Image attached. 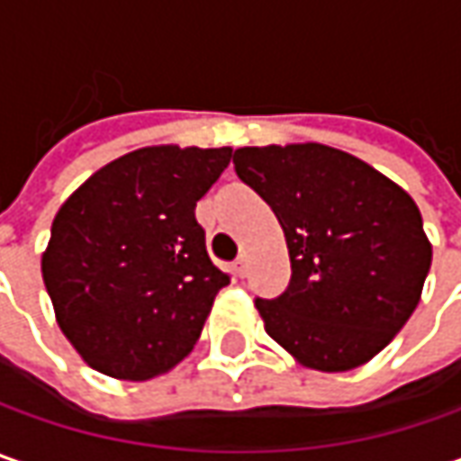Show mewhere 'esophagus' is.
Returning a JSON list of instances; mask_svg holds the SVG:
<instances>
[{"label":"esophagus","mask_w":461,"mask_h":461,"mask_svg":"<svg viewBox=\"0 0 461 461\" xmlns=\"http://www.w3.org/2000/svg\"><path fill=\"white\" fill-rule=\"evenodd\" d=\"M233 272H236V276H246V272H249V258L246 257L236 258V261H233Z\"/></svg>","instance_id":"1"}]
</instances>
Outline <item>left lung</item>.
<instances>
[{"label": "left lung", "mask_w": 461, "mask_h": 461, "mask_svg": "<svg viewBox=\"0 0 461 461\" xmlns=\"http://www.w3.org/2000/svg\"><path fill=\"white\" fill-rule=\"evenodd\" d=\"M233 164L275 210L293 264L287 290L257 300L267 333L318 372L377 357L413 315L431 269L413 197L323 143L246 146Z\"/></svg>", "instance_id": "1"}]
</instances>
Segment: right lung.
I'll return each instance as SVG.
<instances>
[{
    "label": "right lung",
    "instance_id": "1",
    "mask_svg": "<svg viewBox=\"0 0 461 461\" xmlns=\"http://www.w3.org/2000/svg\"><path fill=\"white\" fill-rule=\"evenodd\" d=\"M233 149L146 146L95 171L61 204L41 258L63 336L115 380H151L197 344L230 282L204 249L197 200Z\"/></svg>",
    "mask_w": 461,
    "mask_h": 461
}]
</instances>
